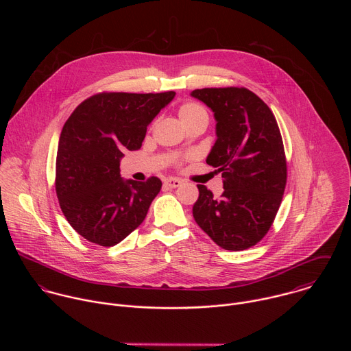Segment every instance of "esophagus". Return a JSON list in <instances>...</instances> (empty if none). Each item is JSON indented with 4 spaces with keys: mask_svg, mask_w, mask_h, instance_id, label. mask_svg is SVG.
Masks as SVG:
<instances>
[{
    "mask_svg": "<svg viewBox=\"0 0 351 351\" xmlns=\"http://www.w3.org/2000/svg\"><path fill=\"white\" fill-rule=\"evenodd\" d=\"M165 185L167 188H170V189H176V188H178L181 185V181L178 178H167L165 181Z\"/></svg>",
    "mask_w": 351,
    "mask_h": 351,
    "instance_id": "34e87169",
    "label": "esophagus"
}]
</instances>
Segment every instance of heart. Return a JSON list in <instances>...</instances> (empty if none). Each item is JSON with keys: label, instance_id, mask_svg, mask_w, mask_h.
<instances>
[{"label": "heart", "instance_id": "b5f03b06", "mask_svg": "<svg viewBox=\"0 0 351 351\" xmlns=\"http://www.w3.org/2000/svg\"><path fill=\"white\" fill-rule=\"evenodd\" d=\"M178 116L185 127H189L200 120H208L206 110L196 102H186L181 105L178 109Z\"/></svg>", "mask_w": 351, "mask_h": 351}]
</instances>
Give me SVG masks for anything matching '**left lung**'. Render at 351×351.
Wrapping results in <instances>:
<instances>
[{
	"label": "left lung",
	"instance_id": "1",
	"mask_svg": "<svg viewBox=\"0 0 351 351\" xmlns=\"http://www.w3.org/2000/svg\"><path fill=\"white\" fill-rule=\"evenodd\" d=\"M213 112L216 142L206 163L221 171L219 199L197 185L193 217L224 250L255 246L271 227L287 185L281 132L270 108L246 88H204L191 93Z\"/></svg>",
	"mask_w": 351,
	"mask_h": 351
}]
</instances>
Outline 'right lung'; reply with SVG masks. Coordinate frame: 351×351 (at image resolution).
Segmentation results:
<instances>
[{
  "instance_id": "add662e5",
  "label": "right lung",
  "mask_w": 351,
  "mask_h": 351,
  "mask_svg": "<svg viewBox=\"0 0 351 351\" xmlns=\"http://www.w3.org/2000/svg\"><path fill=\"white\" fill-rule=\"evenodd\" d=\"M176 92H104L82 101L64 123L56 152L55 189L70 226L110 247L145 220L162 182L123 180V151L139 150L154 117Z\"/></svg>"
}]
</instances>
